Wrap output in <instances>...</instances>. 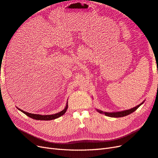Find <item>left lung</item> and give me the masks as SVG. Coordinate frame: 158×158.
Returning a JSON list of instances; mask_svg holds the SVG:
<instances>
[{
    "label": "left lung",
    "mask_w": 158,
    "mask_h": 158,
    "mask_svg": "<svg viewBox=\"0 0 158 158\" xmlns=\"http://www.w3.org/2000/svg\"><path fill=\"white\" fill-rule=\"evenodd\" d=\"M143 103V102H142V103H140V104L138 105V106H135L134 108H132V109H130L129 110H124V111H120V112H103L102 110H97V111L99 112V113L101 114H105L106 116H110V117H115V118H119V117H123V116H127L130 114L132 113L133 112H134L135 110H136V109H138L139 106L142 105Z\"/></svg>",
    "instance_id": "obj_1"
}]
</instances>
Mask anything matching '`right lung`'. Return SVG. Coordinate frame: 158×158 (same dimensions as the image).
Segmentation results:
<instances>
[{"instance_id": "add662e5", "label": "right lung", "mask_w": 158, "mask_h": 158, "mask_svg": "<svg viewBox=\"0 0 158 158\" xmlns=\"http://www.w3.org/2000/svg\"><path fill=\"white\" fill-rule=\"evenodd\" d=\"M67 108H68V104H67V102L66 106L64 110L60 112H57V113H56V114H50V115H41V114H31V113H29V112H27L22 110L20 109H19V108H17V109L20 110L21 112H23V113L25 114L26 115L29 116L30 118H31L33 119L40 120H54L56 118H59V117H60L61 116L64 115L65 113Z\"/></svg>"}]
</instances>
